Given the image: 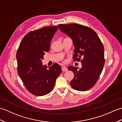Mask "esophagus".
<instances>
[{
  "mask_svg": "<svg viewBox=\"0 0 122 122\" xmlns=\"http://www.w3.org/2000/svg\"><path fill=\"white\" fill-rule=\"evenodd\" d=\"M62 70L63 72H66L68 71V69H67L66 66H63L62 67Z\"/></svg>",
  "mask_w": 122,
  "mask_h": 122,
  "instance_id": "34e87169",
  "label": "esophagus"
}]
</instances>
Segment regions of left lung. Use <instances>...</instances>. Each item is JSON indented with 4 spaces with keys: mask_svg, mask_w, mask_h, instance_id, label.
<instances>
[{
    "mask_svg": "<svg viewBox=\"0 0 122 122\" xmlns=\"http://www.w3.org/2000/svg\"><path fill=\"white\" fill-rule=\"evenodd\" d=\"M59 29L73 41V59H82V68L77 70L70 66L68 70L74 73L70 82L74 89L85 91L95 84L102 73L105 63L104 48L97 33L91 28L76 24L59 25Z\"/></svg>",
    "mask_w": 122,
    "mask_h": 122,
    "instance_id": "1",
    "label": "left lung"
}]
</instances>
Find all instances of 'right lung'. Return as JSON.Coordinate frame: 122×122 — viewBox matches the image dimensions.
Segmentation results:
<instances>
[{"mask_svg":"<svg viewBox=\"0 0 122 122\" xmlns=\"http://www.w3.org/2000/svg\"><path fill=\"white\" fill-rule=\"evenodd\" d=\"M58 29L57 26H48L31 31L22 39L18 48V73L28 91L33 95L42 96L50 93L62 72L58 64L54 63L47 69L42 63Z\"/></svg>","mask_w":122,"mask_h":122,"instance_id":"obj_1","label":"right lung"}]
</instances>
